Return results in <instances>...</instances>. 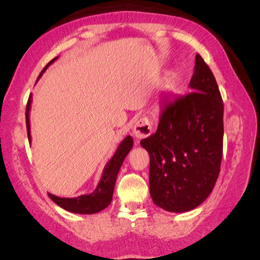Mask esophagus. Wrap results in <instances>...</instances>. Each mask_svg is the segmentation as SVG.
Instances as JSON below:
<instances>
[{
  "instance_id": "1",
  "label": "esophagus",
  "mask_w": 260,
  "mask_h": 260,
  "mask_svg": "<svg viewBox=\"0 0 260 260\" xmlns=\"http://www.w3.org/2000/svg\"><path fill=\"white\" fill-rule=\"evenodd\" d=\"M133 131L136 139L148 138V136H150L153 132L150 120L144 116L140 117L139 119H136Z\"/></svg>"
}]
</instances>
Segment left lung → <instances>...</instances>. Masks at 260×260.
I'll list each match as a JSON object with an SVG mask.
<instances>
[{
	"mask_svg": "<svg viewBox=\"0 0 260 260\" xmlns=\"http://www.w3.org/2000/svg\"><path fill=\"white\" fill-rule=\"evenodd\" d=\"M187 95L167 99L155 134L141 141L150 156L153 203L186 212L208 199L222 159L223 102L209 65L196 55Z\"/></svg>",
	"mask_w": 260,
	"mask_h": 260,
	"instance_id": "obj_1",
	"label": "left lung"
}]
</instances>
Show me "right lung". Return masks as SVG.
Masks as SVG:
<instances>
[{
	"mask_svg": "<svg viewBox=\"0 0 260 260\" xmlns=\"http://www.w3.org/2000/svg\"><path fill=\"white\" fill-rule=\"evenodd\" d=\"M57 58V57H56ZM51 59L49 63L46 65V68L42 70V72H45V70L49 67V65L55 61V59ZM41 72V73H42ZM41 76V74H40ZM39 76V78H40ZM30 101L32 98H28L27 104H26V128H27V136L28 141L30 142V133H29V107H30ZM133 147V139L131 136L122 141L120 143L119 148L117 149L116 153L113 157L110 159V161L107 164L104 169V172L101 181L99 183L98 188L95 190L89 193V195H81L78 196L76 199H63V197H57L55 195L49 193L50 199L55 202L57 205H59L60 208L65 209L67 211L73 213H81V214H91V213H98L100 211L109 206L112 201L113 195V189L114 183H116V179L118 172H119L122 161H124L127 153Z\"/></svg>",
	"mask_w": 260,
	"mask_h": 260,
	"instance_id": "obj_1",
	"label": "right lung"
}]
</instances>
